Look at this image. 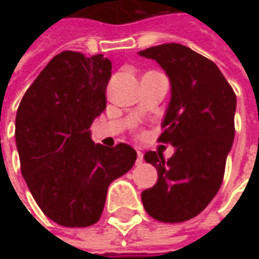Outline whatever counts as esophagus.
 I'll use <instances>...</instances> for the list:
<instances>
[{
    "label": "esophagus",
    "mask_w": 259,
    "mask_h": 259,
    "mask_svg": "<svg viewBox=\"0 0 259 259\" xmlns=\"http://www.w3.org/2000/svg\"><path fill=\"white\" fill-rule=\"evenodd\" d=\"M143 160H144V155H143L141 151H138V153H137V164H141Z\"/></svg>",
    "instance_id": "esophagus-1"
}]
</instances>
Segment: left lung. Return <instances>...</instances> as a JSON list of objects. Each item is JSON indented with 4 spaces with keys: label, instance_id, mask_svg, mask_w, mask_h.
Returning <instances> with one entry per match:
<instances>
[{
    "label": "left lung",
    "instance_id": "left-lung-1",
    "mask_svg": "<svg viewBox=\"0 0 259 259\" xmlns=\"http://www.w3.org/2000/svg\"><path fill=\"white\" fill-rule=\"evenodd\" d=\"M153 59L170 79L171 96L158 141L174 147L147 151L157 183L141 193L145 210L165 224L189 221L212 202L224 180L226 157L235 137L236 96L212 60L179 43L138 52Z\"/></svg>",
    "mask_w": 259,
    "mask_h": 259
}]
</instances>
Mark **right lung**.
Instances as JSON below:
<instances>
[{"label":"right lung","instance_id":"right-lung-1","mask_svg":"<svg viewBox=\"0 0 259 259\" xmlns=\"http://www.w3.org/2000/svg\"><path fill=\"white\" fill-rule=\"evenodd\" d=\"M112 63L62 52L40 72L15 116L21 174L43 213L67 228L96 224L109 184L137 160L131 145L95 144L91 125L106 108Z\"/></svg>","mask_w":259,"mask_h":259}]
</instances>
